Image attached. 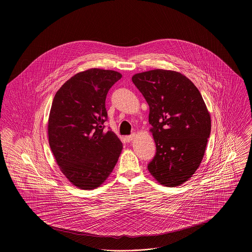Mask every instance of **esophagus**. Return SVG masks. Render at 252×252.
Wrapping results in <instances>:
<instances>
[{
	"label": "esophagus",
	"mask_w": 252,
	"mask_h": 252,
	"mask_svg": "<svg viewBox=\"0 0 252 252\" xmlns=\"http://www.w3.org/2000/svg\"><path fill=\"white\" fill-rule=\"evenodd\" d=\"M135 134H132V135H130V136H126L125 137V140L128 142V143H130V142H132L133 141V139L135 138Z\"/></svg>",
	"instance_id": "34e87169"
}]
</instances>
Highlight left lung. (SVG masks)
I'll return each mask as SVG.
<instances>
[{
	"label": "left lung",
	"mask_w": 252,
	"mask_h": 252,
	"mask_svg": "<svg viewBox=\"0 0 252 252\" xmlns=\"http://www.w3.org/2000/svg\"><path fill=\"white\" fill-rule=\"evenodd\" d=\"M132 81L149 106L156 154L147 165L160 184L175 187L199 168L211 135V115L194 83L180 72L152 70Z\"/></svg>",
	"instance_id": "1"
}]
</instances>
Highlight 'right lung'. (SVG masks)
I'll return each instance as SVG.
<instances>
[{"label":"right lung","mask_w":252,"mask_h":252,"mask_svg":"<svg viewBox=\"0 0 252 252\" xmlns=\"http://www.w3.org/2000/svg\"><path fill=\"white\" fill-rule=\"evenodd\" d=\"M121 77L115 71L89 69L74 74L54 96L48 142L61 172L79 189L103 184L121 153L120 140L104 130L107 94Z\"/></svg>","instance_id":"obj_1"}]
</instances>
